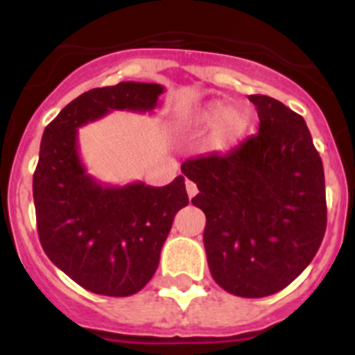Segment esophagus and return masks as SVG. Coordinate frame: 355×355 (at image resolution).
I'll return each mask as SVG.
<instances>
[{
  "instance_id": "obj_1",
  "label": "esophagus",
  "mask_w": 355,
  "mask_h": 355,
  "mask_svg": "<svg viewBox=\"0 0 355 355\" xmlns=\"http://www.w3.org/2000/svg\"><path fill=\"white\" fill-rule=\"evenodd\" d=\"M184 187H187V193H188V197H190V199H192V197H196V193H197V184L196 183H192V181L187 180Z\"/></svg>"
}]
</instances>
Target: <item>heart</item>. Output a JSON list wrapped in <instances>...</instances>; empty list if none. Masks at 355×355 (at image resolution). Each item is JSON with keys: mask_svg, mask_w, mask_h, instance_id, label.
Instances as JSON below:
<instances>
[{"mask_svg": "<svg viewBox=\"0 0 355 355\" xmlns=\"http://www.w3.org/2000/svg\"><path fill=\"white\" fill-rule=\"evenodd\" d=\"M196 122L200 126L213 124V130L208 137V147L211 150H224L245 133L249 119L234 106L211 103L197 112Z\"/></svg>", "mask_w": 355, "mask_h": 355, "instance_id": "1", "label": "heart"}]
</instances>
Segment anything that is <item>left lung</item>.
<instances>
[{
    "mask_svg": "<svg viewBox=\"0 0 355 355\" xmlns=\"http://www.w3.org/2000/svg\"><path fill=\"white\" fill-rule=\"evenodd\" d=\"M259 133L224 156L183 163L206 215L205 249L215 283L245 299L299 277L327 225L324 165L306 121L268 96H249Z\"/></svg>",
    "mask_w": 355,
    "mask_h": 355,
    "instance_id": "left-lung-1",
    "label": "left lung"
}]
</instances>
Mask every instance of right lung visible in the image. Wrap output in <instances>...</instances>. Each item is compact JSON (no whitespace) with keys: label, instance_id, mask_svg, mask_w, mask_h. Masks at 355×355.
Segmentation results:
<instances>
[{"label":"right lung","instance_id":"1","mask_svg":"<svg viewBox=\"0 0 355 355\" xmlns=\"http://www.w3.org/2000/svg\"><path fill=\"white\" fill-rule=\"evenodd\" d=\"M163 90L158 83L137 81L92 89L44 130L33 174L40 245L64 274L92 293L128 297L149 283L188 193L183 175L167 187L101 184L81 163L78 128L114 110L153 112Z\"/></svg>","mask_w":355,"mask_h":355}]
</instances>
